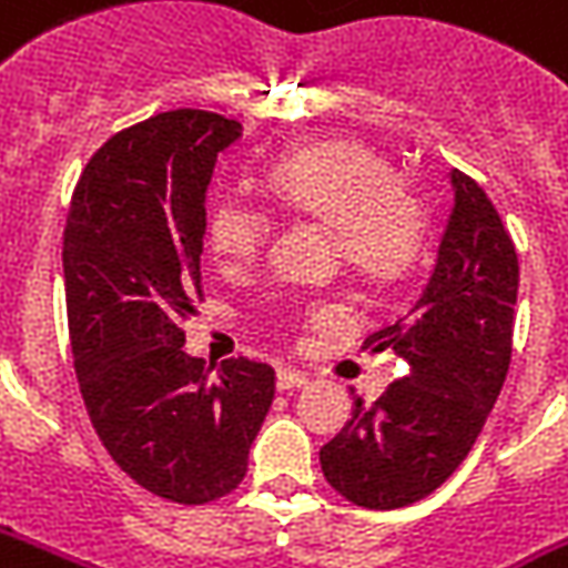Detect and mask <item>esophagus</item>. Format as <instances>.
<instances>
[{
    "label": "esophagus",
    "mask_w": 568,
    "mask_h": 568,
    "mask_svg": "<svg viewBox=\"0 0 568 568\" xmlns=\"http://www.w3.org/2000/svg\"><path fill=\"white\" fill-rule=\"evenodd\" d=\"M304 384H307V375L297 372V368L283 366L276 372V387H280V390H292V387H304Z\"/></svg>",
    "instance_id": "1"
}]
</instances>
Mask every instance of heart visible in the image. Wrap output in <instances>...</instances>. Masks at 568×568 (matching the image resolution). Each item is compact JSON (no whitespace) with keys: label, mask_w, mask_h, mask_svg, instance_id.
Wrapping results in <instances>:
<instances>
[{"label":"heart","mask_w":568,"mask_h":568,"mask_svg":"<svg viewBox=\"0 0 568 568\" xmlns=\"http://www.w3.org/2000/svg\"><path fill=\"white\" fill-rule=\"evenodd\" d=\"M267 193L285 212L335 230L344 261L368 280H394L422 248V202L403 190L394 162L359 141H325L276 160ZM267 230V212L243 196H217L209 209V245L233 267L255 261Z\"/></svg>","instance_id":"heart-1"}]
</instances>
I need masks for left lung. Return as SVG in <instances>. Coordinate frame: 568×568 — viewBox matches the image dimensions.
Instances as JSON below:
<instances>
[{
  "instance_id": "left-lung-1",
  "label": "left lung",
  "mask_w": 568,
  "mask_h": 568,
  "mask_svg": "<svg viewBox=\"0 0 568 568\" xmlns=\"http://www.w3.org/2000/svg\"><path fill=\"white\" fill-rule=\"evenodd\" d=\"M452 190L422 297L363 344L390 347L408 375L375 403L353 396L351 422L320 449L328 486L368 510L415 505L439 489L474 449L510 368L517 248L474 178L455 169Z\"/></svg>"
}]
</instances>
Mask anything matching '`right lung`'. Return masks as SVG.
<instances>
[{
  "label": "right lung",
  "instance_id": "1",
  "mask_svg": "<svg viewBox=\"0 0 568 568\" xmlns=\"http://www.w3.org/2000/svg\"><path fill=\"white\" fill-rule=\"evenodd\" d=\"M236 119L169 110L113 134L85 165L63 227L79 390L104 449L146 491L205 505L245 477L276 394L267 363L211 375L184 353L202 297L205 190ZM215 367V366H212Z\"/></svg>",
  "mask_w": 568,
  "mask_h": 568
}]
</instances>
